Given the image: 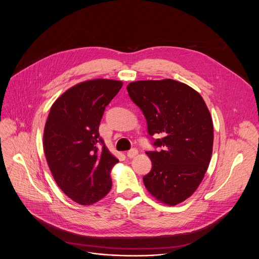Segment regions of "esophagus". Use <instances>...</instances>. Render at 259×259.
Returning a JSON list of instances; mask_svg holds the SVG:
<instances>
[{
  "mask_svg": "<svg viewBox=\"0 0 259 259\" xmlns=\"http://www.w3.org/2000/svg\"><path fill=\"white\" fill-rule=\"evenodd\" d=\"M138 154V151L136 149H132L129 152H127V157L128 158H134Z\"/></svg>",
  "mask_w": 259,
  "mask_h": 259,
  "instance_id": "1",
  "label": "esophagus"
}]
</instances>
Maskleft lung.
Segmentation results:
<instances>
[{
    "label": "left lung",
    "instance_id": "left-lung-1",
    "mask_svg": "<svg viewBox=\"0 0 259 259\" xmlns=\"http://www.w3.org/2000/svg\"><path fill=\"white\" fill-rule=\"evenodd\" d=\"M127 91L158 149L146 152L153 167L143 176L144 186L167 205L181 203L198 189L212 155L213 123L206 103L196 90L171 79L133 82ZM157 134L161 139L153 138Z\"/></svg>",
    "mask_w": 259,
    "mask_h": 259
}]
</instances>
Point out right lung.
Wrapping results in <instances>:
<instances>
[{"mask_svg":"<svg viewBox=\"0 0 259 259\" xmlns=\"http://www.w3.org/2000/svg\"><path fill=\"white\" fill-rule=\"evenodd\" d=\"M122 86L115 80L83 82L64 92L50 109L45 156L58 187L81 205L96 203L112 188L110 171L119 160L106 149L98 128Z\"/></svg>","mask_w":259,"mask_h":259,"instance_id":"right-lung-1","label":"right lung"}]
</instances>
